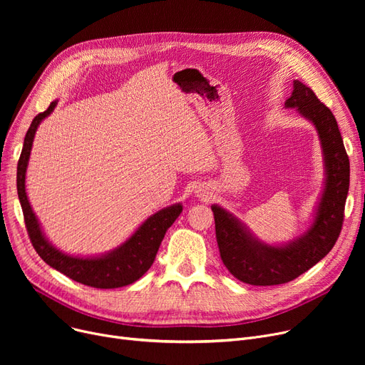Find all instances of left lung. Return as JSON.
<instances>
[{"mask_svg":"<svg viewBox=\"0 0 365 365\" xmlns=\"http://www.w3.org/2000/svg\"><path fill=\"white\" fill-rule=\"evenodd\" d=\"M285 108H297L314 123L322 146L325 186L311 227L290 244L267 245L257 241L231 213L212 205L222 262L237 279L252 285L285 284L311 269L334 247L344 217L349 158L333 112L300 81H294Z\"/></svg>","mask_w":365,"mask_h":365,"instance_id":"obj_1","label":"left lung"}]
</instances>
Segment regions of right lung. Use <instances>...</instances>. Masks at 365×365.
I'll use <instances>...</instances> for the list:
<instances>
[{"mask_svg":"<svg viewBox=\"0 0 365 365\" xmlns=\"http://www.w3.org/2000/svg\"><path fill=\"white\" fill-rule=\"evenodd\" d=\"M57 101L38 113L32 120L29 130L26 131L24 149L17 163V195L21 201L26 231L29 240L38 253L47 264L62 272L71 279L81 282L94 289H118L138 281L155 260L157 252L167 229L175 223L182 213V205L175 204L160 210L158 213L146 219L140 227L134 232L123 245L115 248L113 252L101 257H75L68 256L53 247L44 237L40 223H38L25 190L26 167L31 155L35 131L40 123L53 112Z\"/></svg>","mask_w":365,"mask_h":365,"instance_id":"add662e5","label":"right lung"}]
</instances>
